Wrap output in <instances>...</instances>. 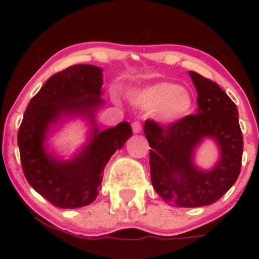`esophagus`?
Here are the masks:
<instances>
[{
	"instance_id": "esophagus-1",
	"label": "esophagus",
	"mask_w": 259,
	"mask_h": 259,
	"mask_svg": "<svg viewBox=\"0 0 259 259\" xmlns=\"http://www.w3.org/2000/svg\"><path fill=\"white\" fill-rule=\"evenodd\" d=\"M132 127H133V132L135 133V134L140 133V132H141V129H142V126H141V124H140V121H134V123L132 124Z\"/></svg>"
}]
</instances>
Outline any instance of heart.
<instances>
[{"mask_svg":"<svg viewBox=\"0 0 259 259\" xmlns=\"http://www.w3.org/2000/svg\"><path fill=\"white\" fill-rule=\"evenodd\" d=\"M136 103L142 108L156 111L162 123H177L192 111L194 100L189 91L175 82H158L142 90L136 96Z\"/></svg>","mask_w":259,"mask_h":259,"instance_id":"obj_1","label":"heart"}]
</instances>
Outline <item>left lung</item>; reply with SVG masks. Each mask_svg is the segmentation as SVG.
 <instances>
[{"instance_id":"obj_1","label":"left lung","mask_w":259,"mask_h":259,"mask_svg":"<svg viewBox=\"0 0 259 259\" xmlns=\"http://www.w3.org/2000/svg\"><path fill=\"white\" fill-rule=\"evenodd\" d=\"M189 75L198 95L197 113L169 125L147 119L144 127L153 189L167 203L185 208L218 201L239 178L243 151L236 105L217 82L196 72ZM204 137L214 139L221 150L210 171L193 163L194 150Z\"/></svg>"}]
</instances>
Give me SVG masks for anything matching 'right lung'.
Listing matches in <instances>:
<instances>
[{"label":"right lung","instance_id":"obj_1","mask_svg":"<svg viewBox=\"0 0 259 259\" xmlns=\"http://www.w3.org/2000/svg\"><path fill=\"white\" fill-rule=\"evenodd\" d=\"M102 85V68L72 65L47 80L26 107L18 132L23 171L32 189L56 207L80 208L96 200L106 164L133 135L127 121L102 132L96 126L95 112L105 103ZM74 115L91 119V141L70 161H61L47 152L44 140L52 125Z\"/></svg>","mask_w":259,"mask_h":259}]
</instances>
